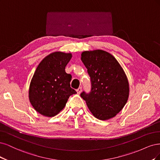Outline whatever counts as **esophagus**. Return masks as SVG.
Wrapping results in <instances>:
<instances>
[{
  "label": "esophagus",
  "mask_w": 160,
  "mask_h": 160,
  "mask_svg": "<svg viewBox=\"0 0 160 160\" xmlns=\"http://www.w3.org/2000/svg\"><path fill=\"white\" fill-rule=\"evenodd\" d=\"M76 92H77V93H78V94H80L81 93V92H82V88L81 87L78 88L76 90Z\"/></svg>",
  "instance_id": "esophagus-1"
}]
</instances>
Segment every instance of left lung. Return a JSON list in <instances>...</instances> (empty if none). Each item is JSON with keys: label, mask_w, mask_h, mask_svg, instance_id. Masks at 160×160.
Returning a JSON list of instances; mask_svg holds the SVG:
<instances>
[{"label": "left lung", "mask_w": 160, "mask_h": 160, "mask_svg": "<svg viewBox=\"0 0 160 160\" xmlns=\"http://www.w3.org/2000/svg\"><path fill=\"white\" fill-rule=\"evenodd\" d=\"M81 60L90 76L92 90L80 96L97 119L115 117L126 105L130 93L124 70L114 56L102 50L84 51Z\"/></svg>", "instance_id": "obj_1"}]
</instances>
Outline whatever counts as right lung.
<instances>
[{
    "label": "right lung",
    "instance_id": "1",
    "mask_svg": "<svg viewBox=\"0 0 160 160\" xmlns=\"http://www.w3.org/2000/svg\"><path fill=\"white\" fill-rule=\"evenodd\" d=\"M72 53L54 52L40 62L30 81L28 98L34 109L41 115L53 117L64 109L69 97L76 92L71 88L72 76L65 67Z\"/></svg>",
    "mask_w": 160,
    "mask_h": 160
}]
</instances>
